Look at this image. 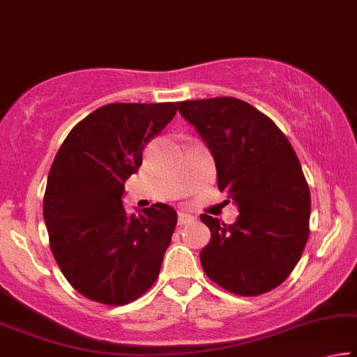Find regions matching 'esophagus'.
I'll return each instance as SVG.
<instances>
[{"instance_id":"1","label":"esophagus","mask_w":357,"mask_h":357,"mask_svg":"<svg viewBox=\"0 0 357 357\" xmlns=\"http://www.w3.org/2000/svg\"><path fill=\"white\" fill-rule=\"evenodd\" d=\"M193 222V215H190L188 212H178V225H186Z\"/></svg>"}]
</instances>
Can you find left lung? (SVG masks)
<instances>
[{"label": "left lung", "mask_w": 357, "mask_h": 357, "mask_svg": "<svg viewBox=\"0 0 357 357\" xmlns=\"http://www.w3.org/2000/svg\"><path fill=\"white\" fill-rule=\"evenodd\" d=\"M177 108L212 153L218 190L239 209L233 225L201 215L211 229L202 270L236 295L270 292L292 273L310 236V188L292 145L239 98L185 100Z\"/></svg>", "instance_id": "8db88e82"}]
</instances>
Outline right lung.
Returning a JSON list of instances; mask_svg holds the SVG:
<instances>
[{
	"mask_svg": "<svg viewBox=\"0 0 357 357\" xmlns=\"http://www.w3.org/2000/svg\"><path fill=\"white\" fill-rule=\"evenodd\" d=\"M177 103H109L70 130L47 175L43 213L49 244L71 287L103 305H126L160 276L177 212L156 202L126 212L124 183Z\"/></svg>",
	"mask_w": 357,
	"mask_h": 357,
	"instance_id": "add662e5",
	"label": "right lung"
}]
</instances>
